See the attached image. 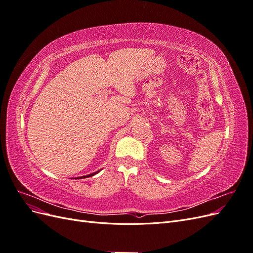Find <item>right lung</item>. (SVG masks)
Listing matches in <instances>:
<instances>
[{
  "label": "right lung",
  "mask_w": 253,
  "mask_h": 253,
  "mask_svg": "<svg viewBox=\"0 0 253 253\" xmlns=\"http://www.w3.org/2000/svg\"><path fill=\"white\" fill-rule=\"evenodd\" d=\"M98 172H99V171H98ZM98 172H95V173H91V174H88V175H86V176H82V177H80V178H85V177H90V176H93V175L97 174Z\"/></svg>",
  "instance_id": "obj_1"
}]
</instances>
